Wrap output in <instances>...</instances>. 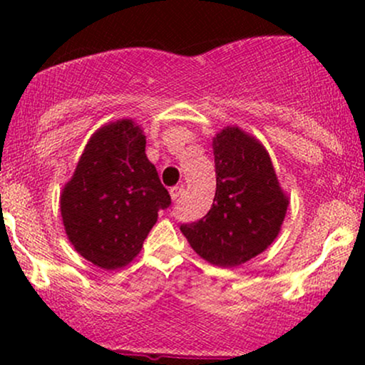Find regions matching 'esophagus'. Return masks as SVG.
Wrapping results in <instances>:
<instances>
[{"label":"esophagus","mask_w":365,"mask_h":365,"mask_svg":"<svg viewBox=\"0 0 365 365\" xmlns=\"http://www.w3.org/2000/svg\"><path fill=\"white\" fill-rule=\"evenodd\" d=\"M183 192H185V188H183V185L171 187V188H170V195H171V199H173V200H178L180 197L183 195Z\"/></svg>","instance_id":"obj_1"}]
</instances>
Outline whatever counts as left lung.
I'll return each mask as SVG.
<instances>
[{
  "mask_svg": "<svg viewBox=\"0 0 365 365\" xmlns=\"http://www.w3.org/2000/svg\"><path fill=\"white\" fill-rule=\"evenodd\" d=\"M216 194L209 212L180 226L207 262L235 267L267 249L282 230L288 197L264 145L238 127L212 139Z\"/></svg>",
  "mask_w": 365,
  "mask_h": 365,
  "instance_id": "obj_1",
  "label": "left lung"
}]
</instances>
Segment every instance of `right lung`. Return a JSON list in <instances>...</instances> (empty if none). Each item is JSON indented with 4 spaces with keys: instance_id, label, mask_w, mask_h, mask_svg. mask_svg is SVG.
Masks as SVG:
<instances>
[{
    "instance_id": "obj_1",
    "label": "right lung",
    "mask_w": 365,
    "mask_h": 365,
    "mask_svg": "<svg viewBox=\"0 0 365 365\" xmlns=\"http://www.w3.org/2000/svg\"><path fill=\"white\" fill-rule=\"evenodd\" d=\"M170 204L145 156L144 132L132 120L113 121L91 137L60 199L68 240L103 269L132 262Z\"/></svg>"
}]
</instances>
